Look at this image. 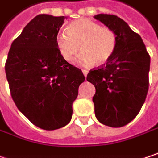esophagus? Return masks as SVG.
Returning <instances> with one entry per match:
<instances>
[{
    "label": "esophagus",
    "instance_id": "34e87169",
    "mask_svg": "<svg viewBox=\"0 0 158 158\" xmlns=\"http://www.w3.org/2000/svg\"><path fill=\"white\" fill-rule=\"evenodd\" d=\"M83 75H84V76L86 77V76H87V75H88V70L83 69Z\"/></svg>",
    "mask_w": 158,
    "mask_h": 158
}]
</instances>
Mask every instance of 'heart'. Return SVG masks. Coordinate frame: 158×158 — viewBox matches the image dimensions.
<instances>
[{
    "label": "heart",
    "instance_id": "heart-1",
    "mask_svg": "<svg viewBox=\"0 0 158 158\" xmlns=\"http://www.w3.org/2000/svg\"><path fill=\"white\" fill-rule=\"evenodd\" d=\"M67 30L57 35L56 44L63 59L68 62L74 59L80 49L83 52L77 63L83 67H91L96 63L104 65L114 55L117 38L112 29L102 27L89 19H80L71 22Z\"/></svg>",
    "mask_w": 158,
    "mask_h": 158
}]
</instances>
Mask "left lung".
Returning <instances> with one entry per match:
<instances>
[{"instance_id": "1", "label": "left lung", "mask_w": 158, "mask_h": 158, "mask_svg": "<svg viewBox=\"0 0 158 158\" xmlns=\"http://www.w3.org/2000/svg\"><path fill=\"white\" fill-rule=\"evenodd\" d=\"M94 18L112 29L117 38L112 58L87 75V81L96 89L92 98L95 115L105 125L122 127L136 117L144 104L150 57L141 37L122 19L107 14Z\"/></svg>"}]
</instances>
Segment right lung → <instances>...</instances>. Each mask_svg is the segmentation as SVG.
I'll list each match as a JSON object with an SVG mask.
<instances>
[{
	"label": "right lung",
	"mask_w": 158,
	"mask_h": 158,
	"mask_svg": "<svg viewBox=\"0 0 158 158\" xmlns=\"http://www.w3.org/2000/svg\"><path fill=\"white\" fill-rule=\"evenodd\" d=\"M67 18L40 14L11 44L5 63L11 97L20 112L47 131L70 122L73 102L85 78L63 59L56 36Z\"/></svg>",
	"instance_id": "obj_1"
}]
</instances>
